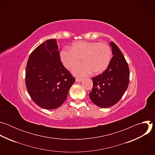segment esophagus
I'll return each mask as SVG.
<instances>
[{"label": "esophagus", "mask_w": 155, "mask_h": 155, "mask_svg": "<svg viewBox=\"0 0 155 155\" xmlns=\"http://www.w3.org/2000/svg\"><path fill=\"white\" fill-rule=\"evenodd\" d=\"M82 80H83L82 78H76V79H75L76 82H81Z\"/></svg>", "instance_id": "esophagus-1"}]
</instances>
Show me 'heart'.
Returning a JSON list of instances; mask_svg holds the SVG:
<instances>
[{"instance_id": "obj_1", "label": "heart", "mask_w": 155, "mask_h": 155, "mask_svg": "<svg viewBox=\"0 0 155 155\" xmlns=\"http://www.w3.org/2000/svg\"><path fill=\"white\" fill-rule=\"evenodd\" d=\"M83 60L84 62L74 70L78 76L84 77L92 71L94 74L104 72L108 67L112 59V50L106 43L96 41H78L71 48L61 52V59L65 67L73 69Z\"/></svg>"}]
</instances>
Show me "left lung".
Instances as JSON below:
<instances>
[{
    "label": "left lung",
    "mask_w": 155,
    "mask_h": 155,
    "mask_svg": "<svg viewBox=\"0 0 155 155\" xmlns=\"http://www.w3.org/2000/svg\"><path fill=\"white\" fill-rule=\"evenodd\" d=\"M110 45L114 56L107 69L92 78L93 87L89 94L91 101L102 108L116 104L126 91L129 81V66L124 56L114 42Z\"/></svg>",
    "instance_id": "obj_1"
}]
</instances>
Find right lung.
I'll use <instances>...</instances> for the list:
<instances>
[{
    "instance_id": "obj_1",
    "label": "right lung",
    "mask_w": 155,
    "mask_h": 155,
    "mask_svg": "<svg viewBox=\"0 0 155 155\" xmlns=\"http://www.w3.org/2000/svg\"><path fill=\"white\" fill-rule=\"evenodd\" d=\"M25 81L31 99L43 108H56L67 99L75 78L63 65L56 39L47 40L31 53Z\"/></svg>"
}]
</instances>
